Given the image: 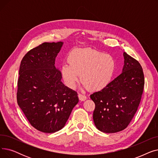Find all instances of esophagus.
<instances>
[{
	"label": "esophagus",
	"mask_w": 158,
	"mask_h": 158,
	"mask_svg": "<svg viewBox=\"0 0 158 158\" xmlns=\"http://www.w3.org/2000/svg\"><path fill=\"white\" fill-rule=\"evenodd\" d=\"M78 97H79V100L81 101H85L86 99L87 98V97H86V96L85 95L81 94H78Z\"/></svg>",
	"instance_id": "34e87169"
}]
</instances>
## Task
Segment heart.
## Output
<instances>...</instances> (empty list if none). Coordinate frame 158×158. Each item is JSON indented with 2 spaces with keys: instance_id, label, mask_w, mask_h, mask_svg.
I'll return each instance as SVG.
<instances>
[{
  "instance_id": "b5f03b06",
  "label": "heart",
  "mask_w": 158,
  "mask_h": 158,
  "mask_svg": "<svg viewBox=\"0 0 158 158\" xmlns=\"http://www.w3.org/2000/svg\"><path fill=\"white\" fill-rule=\"evenodd\" d=\"M69 63L63 64L61 72L64 84L76 88L79 80L85 88L100 91L111 82L115 70V61L110 54H103L91 48H77L68 58Z\"/></svg>"
}]
</instances>
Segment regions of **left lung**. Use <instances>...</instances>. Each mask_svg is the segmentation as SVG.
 Returning a JSON list of instances; mask_svg holds the SVG:
<instances>
[{
  "label": "left lung",
  "mask_w": 158,
  "mask_h": 158,
  "mask_svg": "<svg viewBox=\"0 0 158 158\" xmlns=\"http://www.w3.org/2000/svg\"><path fill=\"white\" fill-rule=\"evenodd\" d=\"M123 57L122 73L106 88L90 95L95 104V125L106 133L119 132L128 126L143 94L145 79L142 66L126 52Z\"/></svg>",
  "instance_id": "left-lung-1"
}]
</instances>
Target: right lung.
<instances>
[{"label": "right lung", "instance_id": "add662e5", "mask_svg": "<svg viewBox=\"0 0 158 158\" xmlns=\"http://www.w3.org/2000/svg\"><path fill=\"white\" fill-rule=\"evenodd\" d=\"M63 44H40L23 56L20 66L18 104L31 125L46 133L61 129L79 102L77 93L63 84L54 65Z\"/></svg>", "mask_w": 158, "mask_h": 158}]
</instances>
